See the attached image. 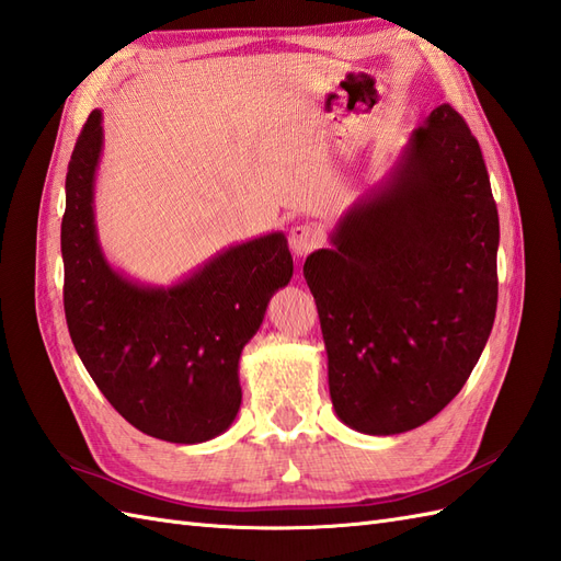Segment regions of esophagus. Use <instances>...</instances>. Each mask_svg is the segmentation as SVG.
<instances>
[{
  "instance_id": "obj_1",
  "label": "esophagus",
  "mask_w": 561,
  "mask_h": 561,
  "mask_svg": "<svg viewBox=\"0 0 561 561\" xmlns=\"http://www.w3.org/2000/svg\"><path fill=\"white\" fill-rule=\"evenodd\" d=\"M321 244V233L317 226L311 224H297L290 230V250L295 256H307L309 252H313Z\"/></svg>"
}]
</instances>
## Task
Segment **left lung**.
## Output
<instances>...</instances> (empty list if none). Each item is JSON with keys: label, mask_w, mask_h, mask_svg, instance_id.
I'll list each match as a JSON object with an SVG mask.
<instances>
[{"label": "left lung", "mask_w": 561, "mask_h": 561, "mask_svg": "<svg viewBox=\"0 0 561 561\" xmlns=\"http://www.w3.org/2000/svg\"><path fill=\"white\" fill-rule=\"evenodd\" d=\"M307 256L337 419L412 431L455 400L493 331L500 218L478 140L449 104Z\"/></svg>", "instance_id": "8db88e82"}]
</instances>
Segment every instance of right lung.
I'll list each match as a JSON object with an SVG mask.
<instances>
[{
    "label": "right lung",
    "instance_id": "add662e5",
    "mask_svg": "<svg viewBox=\"0 0 561 561\" xmlns=\"http://www.w3.org/2000/svg\"><path fill=\"white\" fill-rule=\"evenodd\" d=\"M102 112L78 135L61 221L64 309L80 362L116 412L152 438L181 445L230 428L242 402V347L268 299L293 278L280 233L233 244L169 288L130 280L106 262L94 226Z\"/></svg>",
    "mask_w": 561,
    "mask_h": 561
}]
</instances>
